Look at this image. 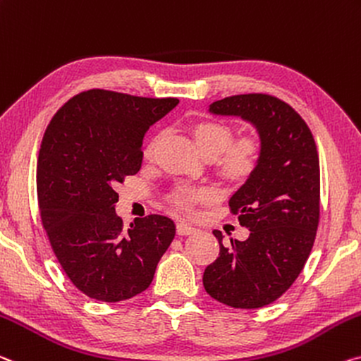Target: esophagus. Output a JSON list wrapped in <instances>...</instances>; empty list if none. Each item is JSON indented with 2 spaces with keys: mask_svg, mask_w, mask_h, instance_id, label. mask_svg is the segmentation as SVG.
<instances>
[{
  "mask_svg": "<svg viewBox=\"0 0 361 361\" xmlns=\"http://www.w3.org/2000/svg\"><path fill=\"white\" fill-rule=\"evenodd\" d=\"M176 233H178L180 236H188V234L196 233V228L191 226V225H188V223L180 221L178 225H176Z\"/></svg>",
  "mask_w": 361,
  "mask_h": 361,
  "instance_id": "obj_1",
  "label": "esophagus"
}]
</instances>
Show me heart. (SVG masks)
Here are the masks:
<instances>
[{"instance_id": "heart-1", "label": "heart", "mask_w": 361, "mask_h": 361, "mask_svg": "<svg viewBox=\"0 0 361 361\" xmlns=\"http://www.w3.org/2000/svg\"><path fill=\"white\" fill-rule=\"evenodd\" d=\"M191 133L197 149L204 156H214L220 152L219 165L223 173L231 180H244L250 175L260 156V146L252 136H243L231 142V131L226 125L215 120H196L191 123ZM152 145L147 147L146 154H151ZM214 192L209 188H181L175 194L173 201L181 209H190L194 202L209 201Z\"/></svg>"}]
</instances>
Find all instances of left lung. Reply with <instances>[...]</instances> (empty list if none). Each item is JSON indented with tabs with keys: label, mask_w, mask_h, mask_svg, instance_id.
<instances>
[{
	"label": "left lung",
	"mask_w": 361,
	"mask_h": 361,
	"mask_svg": "<svg viewBox=\"0 0 361 361\" xmlns=\"http://www.w3.org/2000/svg\"><path fill=\"white\" fill-rule=\"evenodd\" d=\"M209 112L252 125L260 156L230 197L249 238L231 239V247H225L221 231L214 230L220 254L205 268L202 283L221 304L259 308L290 288L313 247L319 219L317 145L299 114L274 96H230L212 102Z\"/></svg>",
	"instance_id": "8db88e82"
}]
</instances>
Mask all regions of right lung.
Returning a JSON list of instances; mask_svg holds the SVG:
<instances>
[{"label":"right lung","mask_w":361,"mask_h":361,"mask_svg":"<svg viewBox=\"0 0 361 361\" xmlns=\"http://www.w3.org/2000/svg\"><path fill=\"white\" fill-rule=\"evenodd\" d=\"M178 102L90 90L68 99L44 131L37 165L42 221L62 270L91 299L141 294L173 241L175 223L162 215L125 230L116 188L138 173L146 131Z\"/></svg>","instance_id":"right-lung-1"}]
</instances>
